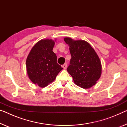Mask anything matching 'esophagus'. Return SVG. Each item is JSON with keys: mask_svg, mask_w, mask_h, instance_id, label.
Instances as JSON below:
<instances>
[{"mask_svg": "<svg viewBox=\"0 0 127 127\" xmlns=\"http://www.w3.org/2000/svg\"><path fill=\"white\" fill-rule=\"evenodd\" d=\"M62 67H63V68H64V69H66V68H67V64H64L63 66H62Z\"/></svg>", "mask_w": 127, "mask_h": 127, "instance_id": "esophagus-1", "label": "esophagus"}]
</instances>
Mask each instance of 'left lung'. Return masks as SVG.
I'll list each match as a JSON object with an SVG mask.
<instances>
[{
	"mask_svg": "<svg viewBox=\"0 0 127 127\" xmlns=\"http://www.w3.org/2000/svg\"><path fill=\"white\" fill-rule=\"evenodd\" d=\"M64 41L69 46L71 58L67 71L76 85L83 89H90L96 83L102 74L100 58L85 40H74L65 37Z\"/></svg>",
	"mask_w": 127,
	"mask_h": 127,
	"instance_id": "left-lung-1",
	"label": "left lung"
}]
</instances>
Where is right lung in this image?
<instances>
[{"instance_id":"obj_1","label":"right lung","mask_w":127,"mask_h":127,"mask_svg":"<svg viewBox=\"0 0 127 127\" xmlns=\"http://www.w3.org/2000/svg\"><path fill=\"white\" fill-rule=\"evenodd\" d=\"M56 40L42 39L31 49L26 60L29 78L40 87L47 86L55 80L63 69L57 63V56L53 52Z\"/></svg>"}]
</instances>
